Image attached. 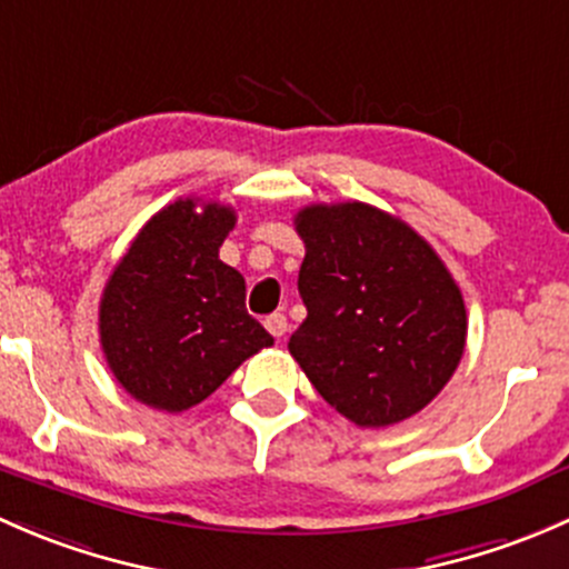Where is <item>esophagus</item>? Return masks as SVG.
<instances>
[{"mask_svg": "<svg viewBox=\"0 0 569 569\" xmlns=\"http://www.w3.org/2000/svg\"><path fill=\"white\" fill-rule=\"evenodd\" d=\"M266 328H268V333H273L277 339L284 337V333H287V318H284V315H268Z\"/></svg>", "mask_w": 569, "mask_h": 569, "instance_id": "1", "label": "esophagus"}]
</instances>
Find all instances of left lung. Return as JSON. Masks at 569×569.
<instances>
[{
	"label": "left lung",
	"mask_w": 569,
	"mask_h": 569,
	"mask_svg": "<svg viewBox=\"0 0 569 569\" xmlns=\"http://www.w3.org/2000/svg\"><path fill=\"white\" fill-rule=\"evenodd\" d=\"M298 292L307 320L287 348L331 408L359 427L419 413L458 370L466 303L430 243L367 202L309 204Z\"/></svg>",
	"instance_id": "8db88e82"
}]
</instances>
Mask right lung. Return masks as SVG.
<instances>
[{
  "instance_id": "right-lung-1",
  "label": "right lung",
  "mask_w": 569,
  "mask_h": 569,
  "mask_svg": "<svg viewBox=\"0 0 569 569\" xmlns=\"http://www.w3.org/2000/svg\"><path fill=\"white\" fill-rule=\"evenodd\" d=\"M230 204L178 199L139 230L101 296V348L117 383L167 413L213 395L273 337L246 312V282L219 260Z\"/></svg>"
}]
</instances>
